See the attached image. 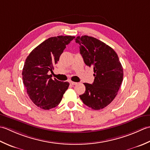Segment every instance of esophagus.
<instances>
[{
    "label": "esophagus",
    "instance_id": "obj_1",
    "mask_svg": "<svg viewBox=\"0 0 150 150\" xmlns=\"http://www.w3.org/2000/svg\"><path fill=\"white\" fill-rule=\"evenodd\" d=\"M70 83L72 85H77L78 83H76V82H74V81H70Z\"/></svg>",
    "mask_w": 150,
    "mask_h": 150
}]
</instances>
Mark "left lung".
<instances>
[{
  "label": "left lung",
  "instance_id": "8db88e82",
  "mask_svg": "<svg viewBox=\"0 0 150 150\" xmlns=\"http://www.w3.org/2000/svg\"><path fill=\"white\" fill-rule=\"evenodd\" d=\"M79 51L86 65L93 67V84L84 83L85 92L79 95L85 105L94 110L108 106L117 96L123 81V68L111 47L93 37L78 36Z\"/></svg>",
  "mask_w": 150,
  "mask_h": 150
}]
</instances>
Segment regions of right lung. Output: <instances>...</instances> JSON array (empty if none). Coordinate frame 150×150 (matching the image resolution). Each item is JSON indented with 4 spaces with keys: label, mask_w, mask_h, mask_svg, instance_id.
I'll return each mask as SVG.
<instances>
[{
    "label": "right lung",
    "mask_w": 150,
    "mask_h": 150,
    "mask_svg": "<svg viewBox=\"0 0 150 150\" xmlns=\"http://www.w3.org/2000/svg\"><path fill=\"white\" fill-rule=\"evenodd\" d=\"M74 36L59 35L47 39L33 49L26 59L22 75L30 98L39 108L49 110L59 105L69 83L60 81L52 75L54 65Z\"/></svg>",
    "instance_id": "right-lung-1"
}]
</instances>
